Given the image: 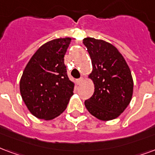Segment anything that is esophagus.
Segmentation results:
<instances>
[{"instance_id": "obj_1", "label": "esophagus", "mask_w": 155, "mask_h": 155, "mask_svg": "<svg viewBox=\"0 0 155 155\" xmlns=\"http://www.w3.org/2000/svg\"><path fill=\"white\" fill-rule=\"evenodd\" d=\"M83 81H84V78L83 77H81V78H80V79H78V80H77V84H81L82 83V82H83Z\"/></svg>"}]
</instances>
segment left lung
I'll return each mask as SVG.
<instances>
[{
	"label": "left lung",
	"instance_id": "1",
	"mask_svg": "<svg viewBox=\"0 0 155 155\" xmlns=\"http://www.w3.org/2000/svg\"><path fill=\"white\" fill-rule=\"evenodd\" d=\"M91 62L89 78L94 85L92 97L84 102L89 113L101 121L118 117L133 94L131 72L123 56L110 42L94 38L83 39Z\"/></svg>",
	"mask_w": 155,
	"mask_h": 155
}]
</instances>
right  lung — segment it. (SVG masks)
Returning <instances> with one entry per match:
<instances>
[{"label": "right lung", "instance_id": "right-lung-1", "mask_svg": "<svg viewBox=\"0 0 155 155\" xmlns=\"http://www.w3.org/2000/svg\"><path fill=\"white\" fill-rule=\"evenodd\" d=\"M71 38L46 42L25 66L19 90L28 111L37 118L52 120L66 110L74 94V83L69 80L64 57Z\"/></svg>", "mask_w": 155, "mask_h": 155}]
</instances>
